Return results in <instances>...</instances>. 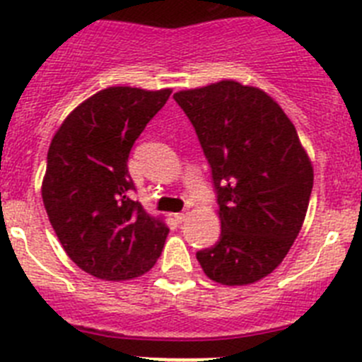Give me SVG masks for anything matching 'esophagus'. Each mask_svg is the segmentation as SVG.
I'll use <instances>...</instances> for the list:
<instances>
[{
	"instance_id": "esophagus-1",
	"label": "esophagus",
	"mask_w": 362,
	"mask_h": 362,
	"mask_svg": "<svg viewBox=\"0 0 362 362\" xmlns=\"http://www.w3.org/2000/svg\"><path fill=\"white\" fill-rule=\"evenodd\" d=\"M187 217H188V212H179V214H175L174 219L177 221V223H183V221H187Z\"/></svg>"
}]
</instances>
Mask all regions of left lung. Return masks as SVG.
<instances>
[{
  "mask_svg": "<svg viewBox=\"0 0 362 362\" xmlns=\"http://www.w3.org/2000/svg\"><path fill=\"white\" fill-rule=\"evenodd\" d=\"M212 168L221 235L196 254L212 281L243 286L281 264L308 210L313 168L288 116L232 79L175 92Z\"/></svg>",
  "mask_w": 362,
  "mask_h": 362,
  "instance_id": "8db88e82",
  "label": "left lung"
}]
</instances>
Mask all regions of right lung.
I'll return each mask as SVG.
<instances>
[{"label": "right lung", "mask_w": 362, "mask_h": 362, "mask_svg": "<svg viewBox=\"0 0 362 362\" xmlns=\"http://www.w3.org/2000/svg\"><path fill=\"white\" fill-rule=\"evenodd\" d=\"M170 88L108 86L70 112L50 143L41 196L66 255L105 281L139 277L168 235L159 217L130 199L129 153Z\"/></svg>", "instance_id": "add662e5"}]
</instances>
